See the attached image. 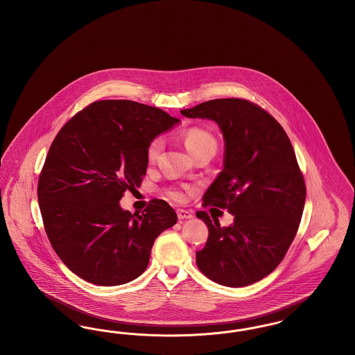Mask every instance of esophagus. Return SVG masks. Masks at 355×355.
Returning a JSON list of instances; mask_svg holds the SVG:
<instances>
[{"instance_id": "1", "label": "esophagus", "mask_w": 355, "mask_h": 355, "mask_svg": "<svg viewBox=\"0 0 355 355\" xmlns=\"http://www.w3.org/2000/svg\"><path fill=\"white\" fill-rule=\"evenodd\" d=\"M177 216H178L180 220H190V218H193L191 211H187V210H184V209H178L177 210Z\"/></svg>"}]
</instances>
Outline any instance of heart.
Instances as JSON below:
<instances>
[{
  "mask_svg": "<svg viewBox=\"0 0 355 355\" xmlns=\"http://www.w3.org/2000/svg\"><path fill=\"white\" fill-rule=\"evenodd\" d=\"M181 137H182V141L185 144L186 149L190 152V154L194 158H197L202 153H216V149H217L216 138L205 129L197 128V126L189 128V129H186ZM162 149H164V139L161 137L153 138L152 141L149 142L148 148H146L148 162L154 164L158 159ZM164 194L173 201H182L185 198L184 191L180 190V189H175V187L165 189Z\"/></svg>",
  "mask_w": 355,
  "mask_h": 355,
  "instance_id": "heart-1",
  "label": "heart"
}]
</instances>
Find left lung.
<instances>
[{"mask_svg": "<svg viewBox=\"0 0 355 355\" xmlns=\"http://www.w3.org/2000/svg\"><path fill=\"white\" fill-rule=\"evenodd\" d=\"M181 114L218 123L223 169L206 190L203 206L234 216L232 226L220 227L218 218L197 211L209 227L197 266L223 286L252 285L282 262L302 218L306 185L291 142L270 113L248 100H211Z\"/></svg>", "mask_w": 355, "mask_h": 355, "instance_id": "8db88e82", "label": "left lung"}]
</instances>
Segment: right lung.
<instances>
[{
  "instance_id": "add662e5",
  "label": "right lung",
  "mask_w": 355,
  "mask_h": 355,
  "mask_svg": "<svg viewBox=\"0 0 355 355\" xmlns=\"http://www.w3.org/2000/svg\"><path fill=\"white\" fill-rule=\"evenodd\" d=\"M178 121L144 103L103 100L61 128L37 196L46 236L69 270L100 286L128 284L146 270L155 238L177 214L164 200L132 214L119 200L141 186L149 142Z\"/></svg>"
}]
</instances>
